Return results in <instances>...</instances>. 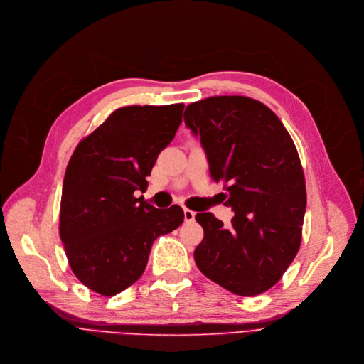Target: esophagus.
Listing matches in <instances>:
<instances>
[{
    "label": "esophagus",
    "instance_id": "1",
    "mask_svg": "<svg viewBox=\"0 0 364 364\" xmlns=\"http://www.w3.org/2000/svg\"><path fill=\"white\" fill-rule=\"evenodd\" d=\"M183 218H185V222H194L196 213L189 209H183Z\"/></svg>",
    "mask_w": 364,
    "mask_h": 364
}]
</instances>
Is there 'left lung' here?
Listing matches in <instances>:
<instances>
[{
	"mask_svg": "<svg viewBox=\"0 0 364 364\" xmlns=\"http://www.w3.org/2000/svg\"><path fill=\"white\" fill-rule=\"evenodd\" d=\"M185 126L200 137L228 227L197 213L204 238L194 252L198 269L240 296L261 295L282 279L301 246L306 191L299 155L283 123L246 96H215L188 105Z\"/></svg>",
	"mask_w": 364,
	"mask_h": 364,
	"instance_id": "1",
	"label": "left lung"
}]
</instances>
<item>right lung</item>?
I'll return each instance as SVG.
<instances>
[{
	"instance_id": "add662e5",
	"label": "right lung",
	"mask_w": 364,
	"mask_h": 364,
	"mask_svg": "<svg viewBox=\"0 0 364 364\" xmlns=\"http://www.w3.org/2000/svg\"><path fill=\"white\" fill-rule=\"evenodd\" d=\"M185 105L124 107L75 148L60 201V240L77 279L114 296L144 274L154 240L183 222L179 205L137 198L159 154L173 141Z\"/></svg>"
}]
</instances>
